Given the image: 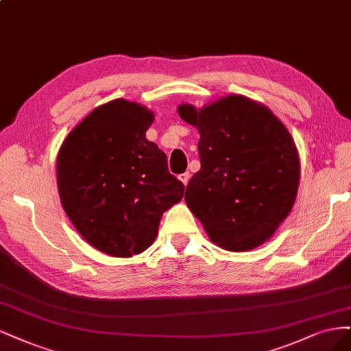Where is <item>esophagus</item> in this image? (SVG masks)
I'll return each mask as SVG.
<instances>
[{
	"instance_id": "34e87169",
	"label": "esophagus",
	"mask_w": 351,
	"mask_h": 351,
	"mask_svg": "<svg viewBox=\"0 0 351 351\" xmlns=\"http://www.w3.org/2000/svg\"><path fill=\"white\" fill-rule=\"evenodd\" d=\"M189 178H191L189 172H185V173H182V175H179L180 182H182L184 185H188V182H189Z\"/></svg>"
}]
</instances>
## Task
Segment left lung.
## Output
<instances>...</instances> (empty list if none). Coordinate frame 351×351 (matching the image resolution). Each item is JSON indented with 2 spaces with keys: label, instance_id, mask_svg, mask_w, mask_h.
<instances>
[{
  "label": "left lung",
  "instance_id": "left-lung-1",
  "mask_svg": "<svg viewBox=\"0 0 351 351\" xmlns=\"http://www.w3.org/2000/svg\"><path fill=\"white\" fill-rule=\"evenodd\" d=\"M178 112L199 131L201 169L186 186L188 207L223 250L264 243L298 194L300 163L290 132L269 109L237 95Z\"/></svg>",
  "mask_w": 351,
  "mask_h": 351
}]
</instances>
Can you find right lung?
<instances>
[{
	"mask_svg": "<svg viewBox=\"0 0 351 351\" xmlns=\"http://www.w3.org/2000/svg\"><path fill=\"white\" fill-rule=\"evenodd\" d=\"M152 112L117 99L69 134L56 160L62 207L97 251L127 258L149 247L162 214L184 195L166 154L145 138Z\"/></svg>",
	"mask_w": 351,
	"mask_h": 351,
	"instance_id": "right-lung-1",
	"label": "right lung"
}]
</instances>
